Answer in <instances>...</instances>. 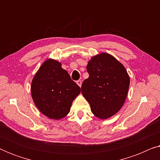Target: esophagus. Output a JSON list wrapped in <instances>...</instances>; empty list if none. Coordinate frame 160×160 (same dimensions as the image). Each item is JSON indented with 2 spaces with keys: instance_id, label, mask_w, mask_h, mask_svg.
<instances>
[{
  "instance_id": "1",
  "label": "esophagus",
  "mask_w": 160,
  "mask_h": 160,
  "mask_svg": "<svg viewBox=\"0 0 160 160\" xmlns=\"http://www.w3.org/2000/svg\"><path fill=\"white\" fill-rule=\"evenodd\" d=\"M76 84H77L78 85V86H79V87H82V81H81V80H78L77 82H76Z\"/></svg>"
}]
</instances>
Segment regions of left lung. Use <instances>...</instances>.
Returning <instances> with one entry per match:
<instances>
[{
  "label": "left lung",
  "instance_id": "obj_1",
  "mask_svg": "<svg viewBox=\"0 0 160 160\" xmlns=\"http://www.w3.org/2000/svg\"><path fill=\"white\" fill-rule=\"evenodd\" d=\"M87 71L89 76L82 83V95L95 117L108 119L117 113L125 101L130 85L128 72L123 65L107 53L92 58Z\"/></svg>",
  "mask_w": 160,
  "mask_h": 160
}]
</instances>
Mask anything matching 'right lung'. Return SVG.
I'll return each mask as SVG.
<instances>
[{
	"mask_svg": "<svg viewBox=\"0 0 160 160\" xmlns=\"http://www.w3.org/2000/svg\"><path fill=\"white\" fill-rule=\"evenodd\" d=\"M80 92L61 63L52 59L43 63L32 81V100L38 110L50 119L65 117Z\"/></svg>",
	"mask_w": 160,
	"mask_h": 160,
	"instance_id": "obj_1",
	"label": "right lung"
}]
</instances>
